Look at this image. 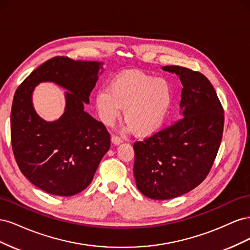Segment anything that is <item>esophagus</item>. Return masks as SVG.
Returning a JSON list of instances; mask_svg holds the SVG:
<instances>
[{
	"label": "esophagus",
	"mask_w": 250,
	"mask_h": 250,
	"mask_svg": "<svg viewBox=\"0 0 250 250\" xmlns=\"http://www.w3.org/2000/svg\"><path fill=\"white\" fill-rule=\"evenodd\" d=\"M111 142L115 144V145H119V144H121L123 142V140L121 139L119 135H116V134H112L111 135Z\"/></svg>",
	"instance_id": "1"
}]
</instances>
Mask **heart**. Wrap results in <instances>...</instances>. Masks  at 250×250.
I'll use <instances>...</instances> for the list:
<instances>
[{
    "instance_id": "obj_1",
    "label": "heart",
    "mask_w": 250,
    "mask_h": 250,
    "mask_svg": "<svg viewBox=\"0 0 250 250\" xmlns=\"http://www.w3.org/2000/svg\"><path fill=\"white\" fill-rule=\"evenodd\" d=\"M174 100L171 83L145 72L131 70L119 74L96 95V106L105 124H111L124 109L126 124L138 137H149L161 129Z\"/></svg>"
}]
</instances>
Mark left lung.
I'll use <instances>...</instances> for the list:
<instances>
[{
	"mask_svg": "<svg viewBox=\"0 0 250 250\" xmlns=\"http://www.w3.org/2000/svg\"><path fill=\"white\" fill-rule=\"evenodd\" d=\"M179 76L181 117L143 141L133 143V174L148 198L178 197L199 186L209 173L220 147L224 110L203 74L179 65L163 66Z\"/></svg>",
	"mask_w": 250,
	"mask_h": 250,
	"instance_id": "8db88e82",
	"label": "left lung"
}]
</instances>
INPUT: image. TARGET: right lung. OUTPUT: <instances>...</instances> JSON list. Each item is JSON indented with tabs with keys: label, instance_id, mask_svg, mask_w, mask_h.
Segmentation results:
<instances>
[{
	"label": "right lung",
	"instance_id": "add662e5",
	"mask_svg": "<svg viewBox=\"0 0 250 250\" xmlns=\"http://www.w3.org/2000/svg\"><path fill=\"white\" fill-rule=\"evenodd\" d=\"M100 65L53 57L30 74L14 94L10 116L14 157L27 179L49 194L73 196L82 192L92 183L110 147L106 127L83 109ZM43 81L55 82L71 92L66 94L65 113L55 123L41 119L32 105L33 89Z\"/></svg>",
	"mask_w": 250,
	"mask_h": 250
}]
</instances>
